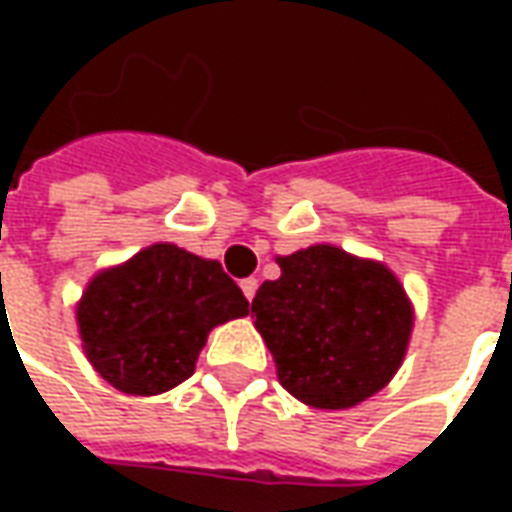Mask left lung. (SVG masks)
<instances>
[{"mask_svg": "<svg viewBox=\"0 0 512 512\" xmlns=\"http://www.w3.org/2000/svg\"><path fill=\"white\" fill-rule=\"evenodd\" d=\"M249 315L216 260L153 244L90 279L76 307L84 354L126 395H161L194 373L213 326Z\"/></svg>", "mask_w": 512, "mask_h": 512, "instance_id": "8db88e82", "label": "left lung"}]
</instances>
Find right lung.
Instances as JSON below:
<instances>
[{
	"label": "right lung",
	"mask_w": 512,
	"mask_h": 512,
	"mask_svg": "<svg viewBox=\"0 0 512 512\" xmlns=\"http://www.w3.org/2000/svg\"><path fill=\"white\" fill-rule=\"evenodd\" d=\"M252 301L279 384L312 408H351L384 389L414 326L395 274L329 244L279 260Z\"/></svg>",
	"instance_id": "right-lung-1"
}]
</instances>
